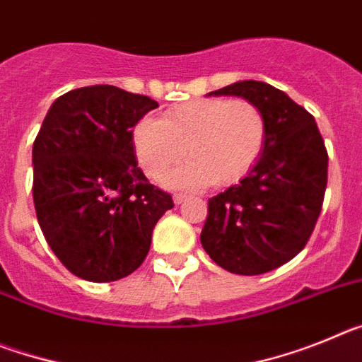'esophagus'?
Wrapping results in <instances>:
<instances>
[{
    "label": "esophagus",
    "instance_id": "obj_1",
    "mask_svg": "<svg viewBox=\"0 0 362 362\" xmlns=\"http://www.w3.org/2000/svg\"><path fill=\"white\" fill-rule=\"evenodd\" d=\"M183 201H187V194H174V203L181 204Z\"/></svg>",
    "mask_w": 362,
    "mask_h": 362
}]
</instances>
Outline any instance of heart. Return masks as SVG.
<instances>
[{
  "mask_svg": "<svg viewBox=\"0 0 362 362\" xmlns=\"http://www.w3.org/2000/svg\"><path fill=\"white\" fill-rule=\"evenodd\" d=\"M267 143V117L246 99L204 98L143 119L134 130V148L143 170L156 181L187 156L190 163L172 174V185L197 188L232 185L259 161Z\"/></svg>",
  "mask_w": 362,
  "mask_h": 362,
  "instance_id": "1",
  "label": "heart"
}]
</instances>
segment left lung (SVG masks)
Listing matches in <instances>:
<instances>
[{
    "label": "left lung",
    "mask_w": 362,
    "mask_h": 362,
    "mask_svg": "<svg viewBox=\"0 0 362 362\" xmlns=\"http://www.w3.org/2000/svg\"><path fill=\"white\" fill-rule=\"evenodd\" d=\"M210 94L257 105L267 143L245 179L209 199L201 245L232 274H267L308 243L325 201L328 152L312 114L276 86L250 79Z\"/></svg>",
    "instance_id": "left-lung-1"
}]
</instances>
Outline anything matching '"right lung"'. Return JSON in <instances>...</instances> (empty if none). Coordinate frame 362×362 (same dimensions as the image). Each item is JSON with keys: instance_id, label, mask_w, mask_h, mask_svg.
Wrapping results in <instances>:
<instances>
[{"instance_id": "add662e5", "label": "right lung", "mask_w": 362, "mask_h": 362, "mask_svg": "<svg viewBox=\"0 0 362 362\" xmlns=\"http://www.w3.org/2000/svg\"><path fill=\"white\" fill-rule=\"evenodd\" d=\"M158 101L112 85L57 98L32 146V197L45 239L74 276L110 283L141 267L168 192L137 166L132 127Z\"/></svg>"}]
</instances>
